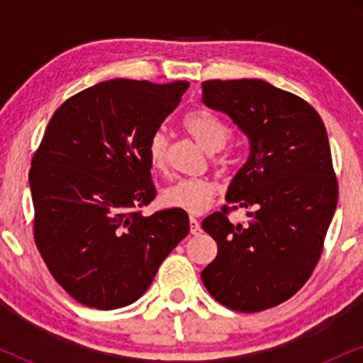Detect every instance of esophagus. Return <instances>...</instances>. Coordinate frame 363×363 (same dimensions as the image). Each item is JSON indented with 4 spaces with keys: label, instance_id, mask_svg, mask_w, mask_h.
Returning a JSON list of instances; mask_svg holds the SVG:
<instances>
[{
    "label": "esophagus",
    "instance_id": "34e87169",
    "mask_svg": "<svg viewBox=\"0 0 363 363\" xmlns=\"http://www.w3.org/2000/svg\"><path fill=\"white\" fill-rule=\"evenodd\" d=\"M190 233H191V235H200V233H201L200 221H198L196 218H193V216H190Z\"/></svg>",
    "mask_w": 363,
    "mask_h": 363
}]
</instances>
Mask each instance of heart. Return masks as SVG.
<instances>
[{
    "instance_id": "heart-1",
    "label": "heart",
    "mask_w": 363,
    "mask_h": 363,
    "mask_svg": "<svg viewBox=\"0 0 363 363\" xmlns=\"http://www.w3.org/2000/svg\"><path fill=\"white\" fill-rule=\"evenodd\" d=\"M183 128L208 152H216L225 145L230 130L208 111H191L183 117ZM148 162L153 170L163 172L167 168L168 138L162 130L152 133L147 143ZM218 193V185L210 178H183L168 186L162 193L163 205L200 215L211 206Z\"/></svg>"
}]
</instances>
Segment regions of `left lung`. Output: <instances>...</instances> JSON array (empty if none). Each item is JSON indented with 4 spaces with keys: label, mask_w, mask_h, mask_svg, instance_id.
<instances>
[{
    "label": "left lung",
    "mask_w": 363,
    "mask_h": 363,
    "mask_svg": "<svg viewBox=\"0 0 363 363\" xmlns=\"http://www.w3.org/2000/svg\"><path fill=\"white\" fill-rule=\"evenodd\" d=\"M203 102L238 125L250 157L221 211L201 226L218 255L201 272L228 309L261 312L291 299L314 272L337 208L339 183L324 122L304 99L261 79L205 81ZM255 208L247 225L227 220Z\"/></svg>",
    "instance_id": "1"
}]
</instances>
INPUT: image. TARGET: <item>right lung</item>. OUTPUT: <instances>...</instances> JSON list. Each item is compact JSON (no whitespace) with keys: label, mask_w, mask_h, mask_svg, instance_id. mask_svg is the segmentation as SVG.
<instances>
[{"label":"right lung","mask_w":363,"mask_h":363,"mask_svg":"<svg viewBox=\"0 0 363 363\" xmlns=\"http://www.w3.org/2000/svg\"><path fill=\"white\" fill-rule=\"evenodd\" d=\"M186 81L113 79L69 97L31 160L34 242L59 286L111 311L135 302L190 231L182 210L143 216L157 196L147 143Z\"/></svg>","instance_id":"obj_1"}]
</instances>
